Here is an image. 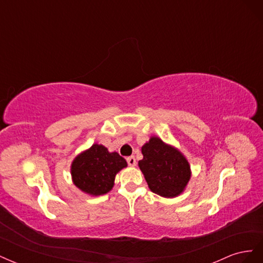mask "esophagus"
Listing matches in <instances>:
<instances>
[{
  "label": "esophagus",
  "mask_w": 263,
  "mask_h": 263,
  "mask_svg": "<svg viewBox=\"0 0 263 263\" xmlns=\"http://www.w3.org/2000/svg\"><path fill=\"white\" fill-rule=\"evenodd\" d=\"M126 160H127V163H128V165H130V166H135V165H136V163H137L136 159H135L134 156L128 157V158L126 159Z\"/></svg>",
  "instance_id": "34e87169"
}]
</instances>
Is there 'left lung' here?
I'll list each match as a JSON object with an SVG mask.
<instances>
[{
  "label": "left lung",
  "mask_w": 263,
  "mask_h": 263,
  "mask_svg": "<svg viewBox=\"0 0 263 263\" xmlns=\"http://www.w3.org/2000/svg\"><path fill=\"white\" fill-rule=\"evenodd\" d=\"M141 153L144 158L138 164L149 189L163 197L179 195L191 177L186 159L158 137L151 138Z\"/></svg>",
  "instance_id": "1"
}]
</instances>
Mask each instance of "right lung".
Wrapping results in <instances>:
<instances>
[{
    "label": "right lung",
    "mask_w": 263,
    "mask_h": 263,
    "mask_svg": "<svg viewBox=\"0 0 263 263\" xmlns=\"http://www.w3.org/2000/svg\"><path fill=\"white\" fill-rule=\"evenodd\" d=\"M127 165L117 153H108L102 145H93L79 155L71 166L74 184L83 192L102 195L112 190L116 173Z\"/></svg>",
    "instance_id": "right-lung-1"
}]
</instances>
